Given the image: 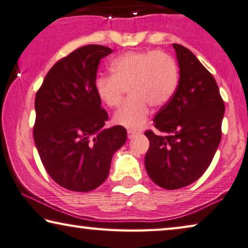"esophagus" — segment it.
<instances>
[{
  "instance_id": "obj_1",
  "label": "esophagus",
  "mask_w": 248,
  "mask_h": 248,
  "mask_svg": "<svg viewBox=\"0 0 248 248\" xmlns=\"http://www.w3.org/2000/svg\"><path fill=\"white\" fill-rule=\"evenodd\" d=\"M127 134H128V139H133L134 138V136H136V135H139L140 133L138 132V131H127Z\"/></svg>"
}]
</instances>
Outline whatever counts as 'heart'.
Returning <instances> with one entry per match:
<instances>
[{
    "instance_id": "heart-1",
    "label": "heart",
    "mask_w": 248,
    "mask_h": 248,
    "mask_svg": "<svg viewBox=\"0 0 248 248\" xmlns=\"http://www.w3.org/2000/svg\"><path fill=\"white\" fill-rule=\"evenodd\" d=\"M109 70L110 76L96 79V94L100 102L114 108L128 89L130 99L113 117L114 123L128 130L142 127L150 116V106L162 108L177 92V62L161 50L126 52L113 60Z\"/></svg>"
}]
</instances>
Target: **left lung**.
Masks as SVG:
<instances>
[{
  "mask_svg": "<svg viewBox=\"0 0 248 248\" xmlns=\"http://www.w3.org/2000/svg\"><path fill=\"white\" fill-rule=\"evenodd\" d=\"M180 69L177 92L154 117L160 132H145L150 141L145 169L161 188H184L207 170L221 140L225 113L217 82L197 57L173 44Z\"/></svg>",
  "mask_w": 248,
  "mask_h": 248,
  "instance_id": "obj_1",
  "label": "left lung"
}]
</instances>
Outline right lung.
<instances>
[{
  "label": "right lung",
  "mask_w": 248,
  "mask_h": 248,
  "mask_svg": "<svg viewBox=\"0 0 248 248\" xmlns=\"http://www.w3.org/2000/svg\"><path fill=\"white\" fill-rule=\"evenodd\" d=\"M112 52L98 45L76 49L53 64L35 95L38 153L52 180L71 191L102 185L114 153L126 142L123 126L104 127L108 114L95 89L100 59Z\"/></svg>",
  "instance_id": "obj_1"
}]
</instances>
